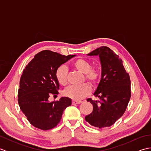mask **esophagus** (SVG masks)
<instances>
[{
    "label": "esophagus",
    "mask_w": 151,
    "mask_h": 151,
    "mask_svg": "<svg viewBox=\"0 0 151 151\" xmlns=\"http://www.w3.org/2000/svg\"><path fill=\"white\" fill-rule=\"evenodd\" d=\"M81 102H82L81 101H73L72 104H81Z\"/></svg>",
    "instance_id": "obj_1"
}]
</instances>
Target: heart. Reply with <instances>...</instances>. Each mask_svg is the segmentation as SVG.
Here are the masks:
<instances>
[{"label": "heart", "mask_w": 151, "mask_h": 151, "mask_svg": "<svg viewBox=\"0 0 151 151\" xmlns=\"http://www.w3.org/2000/svg\"><path fill=\"white\" fill-rule=\"evenodd\" d=\"M73 67L79 72L84 74L85 79L92 86H96L100 78V73L95 68H91V64L89 61L79 58L73 63ZM58 82L61 86H66L68 83V69L65 65H60L55 72ZM91 88L89 84L85 83L80 86H71L64 91L65 96L74 100H81L90 94Z\"/></svg>", "instance_id": "1"}]
</instances>
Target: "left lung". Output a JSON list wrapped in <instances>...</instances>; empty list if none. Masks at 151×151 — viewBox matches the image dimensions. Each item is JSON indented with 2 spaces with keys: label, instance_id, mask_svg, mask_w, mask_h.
<instances>
[{
  "label": "left lung",
  "instance_id": "obj_1",
  "mask_svg": "<svg viewBox=\"0 0 151 151\" xmlns=\"http://www.w3.org/2000/svg\"><path fill=\"white\" fill-rule=\"evenodd\" d=\"M88 56H99L102 73L100 82L93 93L99 101L91 98L93 111L85 117L92 126L102 129L110 127L124 113L131 97L130 80L121 60L113 50L102 46Z\"/></svg>",
  "mask_w": 151,
  "mask_h": 151
}]
</instances>
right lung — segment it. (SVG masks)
<instances>
[{
	"label": "right lung",
	"mask_w": 151,
	"mask_h": 151,
	"mask_svg": "<svg viewBox=\"0 0 151 151\" xmlns=\"http://www.w3.org/2000/svg\"><path fill=\"white\" fill-rule=\"evenodd\" d=\"M75 56L42 50L25 67L19 82L18 102L34 127L43 130L53 129L59 123L63 111L71 105V99L68 97L53 102H50L49 97L58 94L56 70Z\"/></svg>",
	"instance_id": "add662e5"
}]
</instances>
